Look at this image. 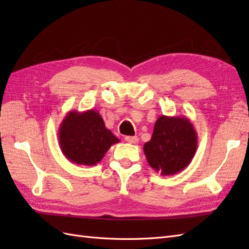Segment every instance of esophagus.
<instances>
[{
    "label": "esophagus",
    "mask_w": 249,
    "mask_h": 249,
    "mask_svg": "<svg viewBox=\"0 0 249 249\" xmlns=\"http://www.w3.org/2000/svg\"><path fill=\"white\" fill-rule=\"evenodd\" d=\"M124 139L126 142L131 143V144H136L139 141V138L137 136H126Z\"/></svg>",
    "instance_id": "esophagus-1"
}]
</instances>
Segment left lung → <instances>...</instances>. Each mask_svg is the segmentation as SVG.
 Instances as JSON below:
<instances>
[{"mask_svg": "<svg viewBox=\"0 0 249 249\" xmlns=\"http://www.w3.org/2000/svg\"><path fill=\"white\" fill-rule=\"evenodd\" d=\"M197 148V134L186 116L161 115L154 126L152 139L143 150L155 171L172 176L185 169Z\"/></svg>", "mask_w": 249, "mask_h": 249, "instance_id": "8db88e82", "label": "left lung"}]
</instances>
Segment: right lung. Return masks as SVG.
Masks as SVG:
<instances>
[{
  "label": "right lung",
  "instance_id": "add662e5",
  "mask_svg": "<svg viewBox=\"0 0 249 249\" xmlns=\"http://www.w3.org/2000/svg\"><path fill=\"white\" fill-rule=\"evenodd\" d=\"M59 145L69 161L91 166L99 163L119 139L105 125L100 112L70 111L60 124Z\"/></svg>",
  "mask_w": 249,
  "mask_h": 249
}]
</instances>
